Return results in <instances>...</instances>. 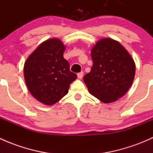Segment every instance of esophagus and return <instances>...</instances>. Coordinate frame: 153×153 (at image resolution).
<instances>
[{
    "label": "esophagus",
    "instance_id": "34e87169",
    "mask_svg": "<svg viewBox=\"0 0 153 153\" xmlns=\"http://www.w3.org/2000/svg\"><path fill=\"white\" fill-rule=\"evenodd\" d=\"M83 72H79V73H78V78H79V79H81V78H83Z\"/></svg>",
    "mask_w": 153,
    "mask_h": 153
}]
</instances>
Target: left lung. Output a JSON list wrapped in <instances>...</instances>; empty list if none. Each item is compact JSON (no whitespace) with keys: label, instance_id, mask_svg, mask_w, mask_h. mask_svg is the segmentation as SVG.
I'll return each mask as SVG.
<instances>
[{"label":"left lung","instance_id":"1","mask_svg":"<svg viewBox=\"0 0 153 153\" xmlns=\"http://www.w3.org/2000/svg\"><path fill=\"white\" fill-rule=\"evenodd\" d=\"M93 64L84 76L89 93L105 104L116 101L133 83L135 64L118 41L105 38L97 41L91 50Z\"/></svg>","mask_w":153,"mask_h":153}]
</instances>
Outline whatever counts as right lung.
Listing matches in <instances>:
<instances>
[{"label":"right lung","mask_w":153,"mask_h":153,"mask_svg":"<svg viewBox=\"0 0 153 153\" xmlns=\"http://www.w3.org/2000/svg\"><path fill=\"white\" fill-rule=\"evenodd\" d=\"M66 47L56 38L41 43L27 58L24 67L26 84L32 96L46 105H53L65 96L77 78L64 58Z\"/></svg>","instance_id":"add662e5"}]
</instances>
